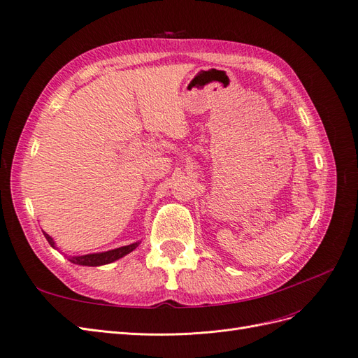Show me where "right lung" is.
I'll return each mask as SVG.
<instances>
[{"mask_svg": "<svg viewBox=\"0 0 358 358\" xmlns=\"http://www.w3.org/2000/svg\"><path fill=\"white\" fill-rule=\"evenodd\" d=\"M45 237L48 239V242L50 243V246H53L52 237L49 234H46L43 231ZM138 246V243H133V245H128V246H121V248H116L112 249V251H107V252H101V254H88V255H80V257H69V259L74 264H80V266H103V264H109L115 259L122 258L124 255L129 254L131 251Z\"/></svg>", "mask_w": 358, "mask_h": 358, "instance_id": "1", "label": "right lung"}]
</instances>
